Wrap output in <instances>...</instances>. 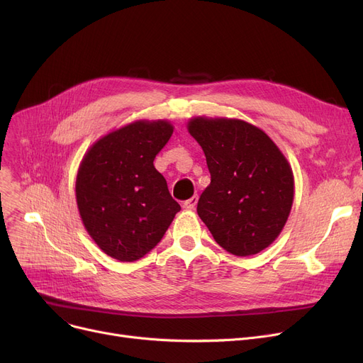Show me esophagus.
Returning <instances> with one entry per match:
<instances>
[{
    "mask_svg": "<svg viewBox=\"0 0 363 363\" xmlns=\"http://www.w3.org/2000/svg\"><path fill=\"white\" fill-rule=\"evenodd\" d=\"M197 201H199V197H197V196H194V197H191L189 200L184 201L182 207L185 208V211H194V207L197 206Z\"/></svg>",
    "mask_w": 363,
    "mask_h": 363,
    "instance_id": "34e87169",
    "label": "esophagus"
}]
</instances>
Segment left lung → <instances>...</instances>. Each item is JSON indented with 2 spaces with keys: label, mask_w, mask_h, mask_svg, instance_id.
<instances>
[{
  "label": "left lung",
  "mask_w": 363,
  "mask_h": 363,
  "mask_svg": "<svg viewBox=\"0 0 363 363\" xmlns=\"http://www.w3.org/2000/svg\"><path fill=\"white\" fill-rule=\"evenodd\" d=\"M186 129L212 178L197 204L200 219L226 252L260 253L291 212L294 175L287 157L268 133L241 119L194 116Z\"/></svg>",
  "instance_id": "1"
}]
</instances>
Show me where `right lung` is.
Wrapping results in <instances>:
<instances>
[{"instance_id":"1","label":"right lung","mask_w":363,"mask_h":363,"mask_svg":"<svg viewBox=\"0 0 363 363\" xmlns=\"http://www.w3.org/2000/svg\"><path fill=\"white\" fill-rule=\"evenodd\" d=\"M172 133L169 121H135L106 133L82 157L74 184L79 216L113 259H141L181 211L152 164Z\"/></svg>"}]
</instances>
